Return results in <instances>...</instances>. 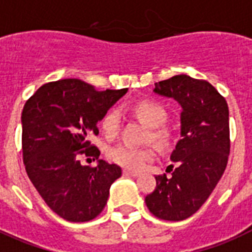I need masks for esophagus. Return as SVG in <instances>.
I'll list each match as a JSON object with an SVG mask.
<instances>
[{"instance_id":"1","label":"esophagus","mask_w":252,"mask_h":252,"mask_svg":"<svg viewBox=\"0 0 252 252\" xmlns=\"http://www.w3.org/2000/svg\"><path fill=\"white\" fill-rule=\"evenodd\" d=\"M123 175H126V177H133V178H136L138 177V173L136 172H130V170H123Z\"/></svg>"}]
</instances>
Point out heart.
<instances>
[{
	"label": "heart",
	"mask_w": 252,
	"mask_h": 252,
	"mask_svg": "<svg viewBox=\"0 0 252 252\" xmlns=\"http://www.w3.org/2000/svg\"><path fill=\"white\" fill-rule=\"evenodd\" d=\"M129 110L136 118L150 126L147 139H152L161 147H166L170 143L172 134L162 126L168 119V111L161 103L154 100H142L133 103ZM100 126L107 137L116 136L120 128L119 111L116 109L107 110L101 118ZM107 155L111 161L128 170H142L147 162L156 158V151L154 147H133L120 143L111 147Z\"/></svg>",
	"instance_id": "b5f03b06"
}]
</instances>
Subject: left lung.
<instances>
[{"instance_id": "1", "label": "left lung", "mask_w": 252, "mask_h": 252, "mask_svg": "<svg viewBox=\"0 0 252 252\" xmlns=\"http://www.w3.org/2000/svg\"><path fill=\"white\" fill-rule=\"evenodd\" d=\"M154 92L182 106L181 137L170 160L172 177L158 175L145 198L152 214L179 221L201 208L221 178L230 150L227 101L209 82L186 74L155 83Z\"/></svg>"}]
</instances>
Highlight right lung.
Segmentation results:
<instances>
[{"instance_id":"obj_1","label":"right lung","mask_w":252,"mask_h":252,"mask_svg":"<svg viewBox=\"0 0 252 252\" xmlns=\"http://www.w3.org/2000/svg\"><path fill=\"white\" fill-rule=\"evenodd\" d=\"M123 90L97 91L80 79L43 84L22 114L23 160L33 186L48 208L67 221L92 220L103 210L110 187L122 175L116 164L98 160L82 165L79 155L98 158L88 137Z\"/></svg>"}]
</instances>
